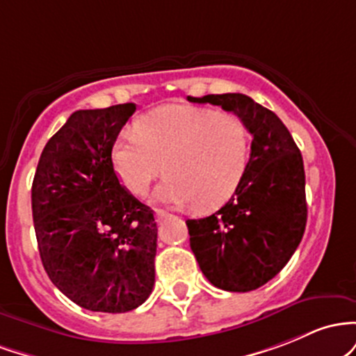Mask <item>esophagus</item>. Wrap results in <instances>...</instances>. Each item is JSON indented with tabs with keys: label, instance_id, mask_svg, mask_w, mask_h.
Returning a JSON list of instances; mask_svg holds the SVG:
<instances>
[{
	"label": "esophagus",
	"instance_id": "esophagus-1",
	"mask_svg": "<svg viewBox=\"0 0 356 356\" xmlns=\"http://www.w3.org/2000/svg\"><path fill=\"white\" fill-rule=\"evenodd\" d=\"M168 217H170V213H166L165 210H156V222L158 223H161Z\"/></svg>",
	"mask_w": 356,
	"mask_h": 356
}]
</instances>
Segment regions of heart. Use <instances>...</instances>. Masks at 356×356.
Here are the masks:
<instances>
[{
    "instance_id": "obj_1",
    "label": "heart",
    "mask_w": 356,
    "mask_h": 356,
    "mask_svg": "<svg viewBox=\"0 0 356 356\" xmlns=\"http://www.w3.org/2000/svg\"><path fill=\"white\" fill-rule=\"evenodd\" d=\"M111 158L129 193H145L163 170L166 178L156 198L175 205L195 200L198 209H213L242 181L249 136L241 118L229 111L166 104L139 115L133 131L119 134Z\"/></svg>"
}]
</instances>
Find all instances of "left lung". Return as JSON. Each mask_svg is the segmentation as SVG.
<instances>
[{
    "instance_id": "left-lung-1",
    "label": "left lung",
    "mask_w": 356,
    "mask_h": 356,
    "mask_svg": "<svg viewBox=\"0 0 356 356\" xmlns=\"http://www.w3.org/2000/svg\"><path fill=\"white\" fill-rule=\"evenodd\" d=\"M190 102L220 106L252 134L250 158L232 198L213 215L186 220L190 247L215 287L247 293L281 273L306 229L301 151L273 111L243 94H210Z\"/></svg>"
}]
</instances>
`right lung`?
Instances as JSON below:
<instances>
[{
	"label": "right lung",
	"instance_id": "1",
	"mask_svg": "<svg viewBox=\"0 0 356 356\" xmlns=\"http://www.w3.org/2000/svg\"><path fill=\"white\" fill-rule=\"evenodd\" d=\"M134 111L133 102L75 111L43 147L31 186L42 264L89 311L136 309L154 286L153 210L124 190L111 158Z\"/></svg>",
	"mask_w": 356,
	"mask_h": 356
}]
</instances>
